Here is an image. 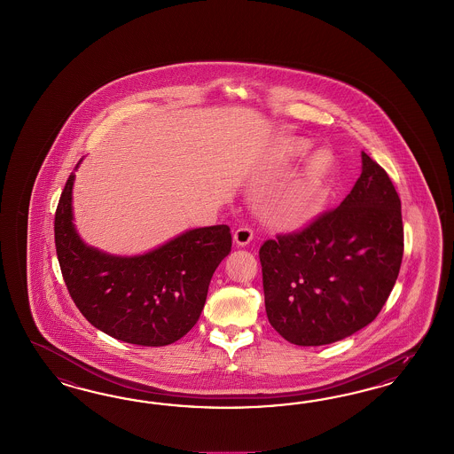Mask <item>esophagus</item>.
<instances>
[{
	"instance_id": "34e87169",
	"label": "esophagus",
	"mask_w": 454,
	"mask_h": 454,
	"mask_svg": "<svg viewBox=\"0 0 454 454\" xmlns=\"http://www.w3.org/2000/svg\"><path fill=\"white\" fill-rule=\"evenodd\" d=\"M234 243L238 245V247H247L249 245V241L253 239V230L251 228H247V226H241V228H238L236 231H234Z\"/></svg>"
}]
</instances>
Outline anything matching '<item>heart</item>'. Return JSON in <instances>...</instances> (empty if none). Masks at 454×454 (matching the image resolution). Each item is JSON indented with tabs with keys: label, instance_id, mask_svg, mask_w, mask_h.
Listing matches in <instances>:
<instances>
[{
	"label": "heart",
	"instance_id": "1",
	"mask_svg": "<svg viewBox=\"0 0 454 454\" xmlns=\"http://www.w3.org/2000/svg\"><path fill=\"white\" fill-rule=\"evenodd\" d=\"M311 143L298 139L289 145L288 156L291 160H300L308 154ZM334 156L330 150H317L313 153L306 165L283 192L273 209V218L285 226H298L315 218L326 205L331 181L334 175Z\"/></svg>",
	"mask_w": 454,
	"mask_h": 454
}]
</instances>
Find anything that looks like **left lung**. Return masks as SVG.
Segmentation results:
<instances>
[{"instance_id": "obj_1", "label": "left lung", "mask_w": 454, "mask_h": 454, "mask_svg": "<svg viewBox=\"0 0 454 454\" xmlns=\"http://www.w3.org/2000/svg\"><path fill=\"white\" fill-rule=\"evenodd\" d=\"M361 160V176L340 207L260 247L266 315L289 343H334L368 326L398 279V192L366 153Z\"/></svg>"}]
</instances>
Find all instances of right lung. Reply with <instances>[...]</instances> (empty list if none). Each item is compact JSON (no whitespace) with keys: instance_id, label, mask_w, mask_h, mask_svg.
Instances as JSON below:
<instances>
[{"instance_id":"obj_1","label":"right lung","mask_w":454,"mask_h":454,"mask_svg":"<svg viewBox=\"0 0 454 454\" xmlns=\"http://www.w3.org/2000/svg\"><path fill=\"white\" fill-rule=\"evenodd\" d=\"M73 183L74 171L55 215L56 254L71 300L95 328L124 343L178 341L196 325L211 276L231 251L230 226L196 228L145 254L114 256L76 233Z\"/></svg>"}]
</instances>
